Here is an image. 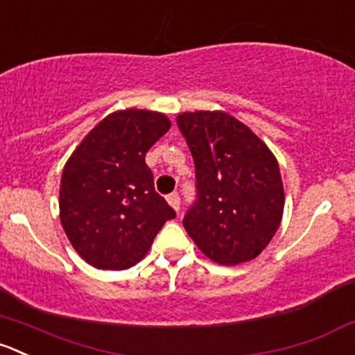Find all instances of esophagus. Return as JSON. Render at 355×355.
<instances>
[{"instance_id":"34e87169","label":"esophagus","mask_w":355,"mask_h":355,"mask_svg":"<svg viewBox=\"0 0 355 355\" xmlns=\"http://www.w3.org/2000/svg\"><path fill=\"white\" fill-rule=\"evenodd\" d=\"M166 201L170 202V206L175 209V211H178V209H180V196H178L177 192H171V194H168Z\"/></svg>"}]
</instances>
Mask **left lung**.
<instances>
[{
    "label": "left lung",
    "instance_id": "8db88e82",
    "mask_svg": "<svg viewBox=\"0 0 355 355\" xmlns=\"http://www.w3.org/2000/svg\"><path fill=\"white\" fill-rule=\"evenodd\" d=\"M196 166V201L184 227L220 265L261 253L279 229L284 189L276 157L246 125L225 112L177 116Z\"/></svg>",
    "mask_w": 355,
    "mask_h": 355
}]
</instances>
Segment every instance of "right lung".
<instances>
[{
    "label": "right lung",
    "mask_w": 355,
    "mask_h": 355,
    "mask_svg": "<svg viewBox=\"0 0 355 355\" xmlns=\"http://www.w3.org/2000/svg\"><path fill=\"white\" fill-rule=\"evenodd\" d=\"M170 130L153 111L126 109L102 119L65 163L60 220L79 257L102 270L142 260L175 209L154 189L146 154Z\"/></svg>",
    "instance_id": "obj_1"
}]
</instances>
